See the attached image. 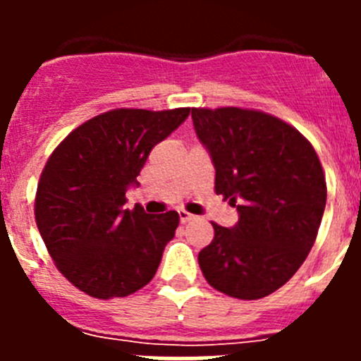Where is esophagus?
Here are the masks:
<instances>
[{"mask_svg": "<svg viewBox=\"0 0 361 361\" xmlns=\"http://www.w3.org/2000/svg\"><path fill=\"white\" fill-rule=\"evenodd\" d=\"M195 219V215H191L188 212H178V220H180V224H188L191 220Z\"/></svg>", "mask_w": 361, "mask_h": 361, "instance_id": "esophagus-1", "label": "esophagus"}]
</instances>
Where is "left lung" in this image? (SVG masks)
Returning <instances> with one entry per match:
<instances>
[{
    "instance_id": "left-lung-1",
    "label": "left lung",
    "mask_w": 361,
    "mask_h": 361,
    "mask_svg": "<svg viewBox=\"0 0 361 361\" xmlns=\"http://www.w3.org/2000/svg\"><path fill=\"white\" fill-rule=\"evenodd\" d=\"M191 119L215 166L216 195L238 212L233 228L213 224L199 253L204 279L233 298H264L317 240L327 200L320 159L298 130L264 111L191 108Z\"/></svg>"
}]
</instances>
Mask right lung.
<instances>
[{
  "instance_id": "right-lung-1",
  "label": "right lung",
  "mask_w": 361,
  "mask_h": 361,
  "mask_svg": "<svg viewBox=\"0 0 361 361\" xmlns=\"http://www.w3.org/2000/svg\"><path fill=\"white\" fill-rule=\"evenodd\" d=\"M190 108H119L73 130L41 173L36 224L57 269L94 298L128 296L155 276L178 213L124 208L126 191L155 145L180 126Z\"/></svg>"
}]
</instances>
